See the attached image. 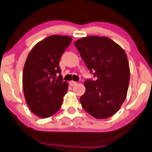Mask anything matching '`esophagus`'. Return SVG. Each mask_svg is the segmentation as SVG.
I'll return each mask as SVG.
<instances>
[{"label":"esophagus","mask_w":152,"mask_h":152,"mask_svg":"<svg viewBox=\"0 0 152 152\" xmlns=\"http://www.w3.org/2000/svg\"><path fill=\"white\" fill-rule=\"evenodd\" d=\"M77 82H75V81H73V80H72V81H70L69 82V85L71 86H75V85L77 84Z\"/></svg>","instance_id":"obj_1"}]
</instances>
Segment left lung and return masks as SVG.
I'll use <instances>...</instances> for the list:
<instances>
[{
    "label": "left lung",
    "instance_id": "obj_1",
    "mask_svg": "<svg viewBox=\"0 0 152 152\" xmlns=\"http://www.w3.org/2000/svg\"><path fill=\"white\" fill-rule=\"evenodd\" d=\"M96 80L85 81L83 108L96 119H107L121 107L128 93L130 67L126 53L107 37L88 36L75 43Z\"/></svg>",
    "mask_w": 152,
    "mask_h": 152
}]
</instances>
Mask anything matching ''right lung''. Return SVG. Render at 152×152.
Here are the masks:
<instances>
[{
	"instance_id": "1",
	"label": "right lung",
	"mask_w": 152,
	"mask_h": 152,
	"mask_svg": "<svg viewBox=\"0 0 152 152\" xmlns=\"http://www.w3.org/2000/svg\"><path fill=\"white\" fill-rule=\"evenodd\" d=\"M72 40L66 35H50L37 43L28 54L22 76L24 95L37 117L47 118L61 108L68 83L62 80L59 61Z\"/></svg>"
}]
</instances>
